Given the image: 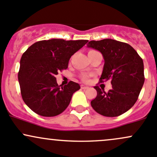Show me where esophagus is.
<instances>
[{"label": "esophagus", "mask_w": 157, "mask_h": 157, "mask_svg": "<svg viewBox=\"0 0 157 157\" xmlns=\"http://www.w3.org/2000/svg\"><path fill=\"white\" fill-rule=\"evenodd\" d=\"M80 87H81L82 90H86V89L88 88V87L86 86H84V85H81V86H80Z\"/></svg>", "instance_id": "esophagus-1"}]
</instances>
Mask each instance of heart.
Returning a JSON list of instances; mask_svg holds the SVG:
<instances>
[{"label": "heart", "mask_w": 157, "mask_h": 157, "mask_svg": "<svg viewBox=\"0 0 157 157\" xmlns=\"http://www.w3.org/2000/svg\"><path fill=\"white\" fill-rule=\"evenodd\" d=\"M82 80L84 82H88L89 81V76H87V75L83 76V77H82Z\"/></svg>", "instance_id": "b5f03b06"}]
</instances>
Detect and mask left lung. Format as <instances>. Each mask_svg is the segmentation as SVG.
Returning a JSON list of instances; mask_svg holds the SVG:
<instances>
[{
    "label": "left lung",
    "mask_w": 157,
    "mask_h": 157,
    "mask_svg": "<svg viewBox=\"0 0 157 157\" xmlns=\"http://www.w3.org/2000/svg\"><path fill=\"white\" fill-rule=\"evenodd\" d=\"M87 47L101 52L105 59L100 83L110 80L112 89L108 92L98 86L92 108L101 115L118 117L137 101L144 83V63L138 52L126 43L112 39L91 40Z\"/></svg>",
    "instance_id": "8db88e82"
}]
</instances>
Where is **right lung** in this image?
<instances>
[{"mask_svg":"<svg viewBox=\"0 0 157 157\" xmlns=\"http://www.w3.org/2000/svg\"><path fill=\"white\" fill-rule=\"evenodd\" d=\"M88 42L87 40L51 39L34 43L22 54L18 80L21 95L31 110L43 117L62 113L80 85L70 81L62 86L56 75L67 68L70 58Z\"/></svg>","mask_w":157,"mask_h":157,"instance_id":"add662e5","label":"right lung"}]
</instances>
